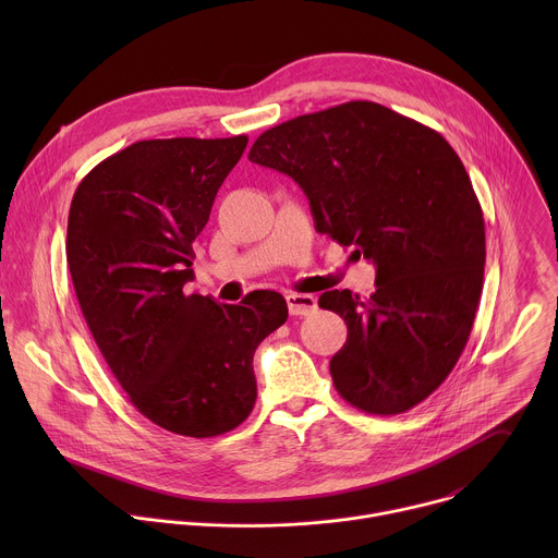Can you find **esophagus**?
Segmentation results:
<instances>
[{
	"label": "esophagus",
	"mask_w": 558,
	"mask_h": 558,
	"mask_svg": "<svg viewBox=\"0 0 558 558\" xmlns=\"http://www.w3.org/2000/svg\"><path fill=\"white\" fill-rule=\"evenodd\" d=\"M287 306H289L291 315H311L317 308V298H313L308 293H289Z\"/></svg>",
	"instance_id": "34e87169"
}]
</instances>
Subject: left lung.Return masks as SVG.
<instances>
[{
	"instance_id": "obj_1",
	"label": "left lung",
	"mask_w": 558,
	"mask_h": 558,
	"mask_svg": "<svg viewBox=\"0 0 558 558\" xmlns=\"http://www.w3.org/2000/svg\"><path fill=\"white\" fill-rule=\"evenodd\" d=\"M250 161L291 177L315 229L377 269L368 300H317L349 327L331 357L338 392L373 415L424 402L454 368L484 287V214L457 151L409 117L349 101L263 132Z\"/></svg>"
}]
</instances>
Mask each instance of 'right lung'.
<instances>
[{
  "label": "right lung",
  "mask_w": 558,
  "mask_h": 558,
  "mask_svg": "<svg viewBox=\"0 0 558 558\" xmlns=\"http://www.w3.org/2000/svg\"><path fill=\"white\" fill-rule=\"evenodd\" d=\"M247 141L132 143L78 183L68 214V269L101 355L141 415L185 437L250 417L254 353L289 315L276 291L241 304L185 291L192 243Z\"/></svg>",
  "instance_id": "obj_1"
}]
</instances>
